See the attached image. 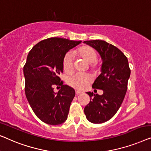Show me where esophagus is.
I'll list each match as a JSON object with an SVG mask.
<instances>
[{
	"label": "esophagus",
	"instance_id": "obj_1",
	"mask_svg": "<svg viewBox=\"0 0 151 151\" xmlns=\"http://www.w3.org/2000/svg\"><path fill=\"white\" fill-rule=\"evenodd\" d=\"M81 94V92H80V91H76V95H78Z\"/></svg>",
	"mask_w": 151,
	"mask_h": 151
}]
</instances>
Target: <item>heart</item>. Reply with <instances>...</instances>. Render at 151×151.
Returning a JSON list of instances; mask_svg holds the SVG:
<instances>
[{"label":"heart","instance_id":"obj_1","mask_svg":"<svg viewBox=\"0 0 151 151\" xmlns=\"http://www.w3.org/2000/svg\"><path fill=\"white\" fill-rule=\"evenodd\" d=\"M76 54L79 55L87 63L91 64L92 68L96 67V61L97 60V52L94 48L89 46H83L78 48L75 52ZM63 70L65 73H71L73 71V54L68 52L63 57L62 61ZM92 81L91 76L86 74L76 73L68 78V84L77 90H83L90 84Z\"/></svg>","mask_w":151,"mask_h":151}]
</instances>
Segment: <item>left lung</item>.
<instances>
[{"label": "left lung", "mask_w": 151, "mask_h": 151, "mask_svg": "<svg viewBox=\"0 0 151 151\" xmlns=\"http://www.w3.org/2000/svg\"><path fill=\"white\" fill-rule=\"evenodd\" d=\"M83 42L94 48L102 59L101 73L94 81L92 88L103 90V94L87 92L91 99L84 108L87 119L92 123L100 124L110 120L120 107L127 90L131 70L127 57L112 44L99 40Z\"/></svg>", "instance_id": "1"}]
</instances>
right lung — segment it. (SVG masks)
Wrapping results in <instances>:
<instances>
[{
  "label": "right lung",
  "mask_w": 151,
  "mask_h": 151,
  "mask_svg": "<svg viewBox=\"0 0 151 151\" xmlns=\"http://www.w3.org/2000/svg\"><path fill=\"white\" fill-rule=\"evenodd\" d=\"M81 43L50 37L34 46L27 55L23 68L25 94L37 117L46 124L58 125L67 120L75 91L63 85L59 75L63 73L65 54ZM54 85L61 86L57 93L53 91Z\"/></svg>",
  "instance_id": "add662e5"
}]
</instances>
